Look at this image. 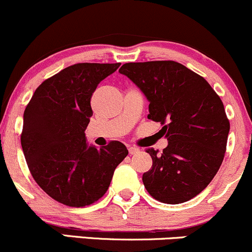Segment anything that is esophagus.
Here are the masks:
<instances>
[{
  "mask_svg": "<svg viewBox=\"0 0 252 252\" xmlns=\"http://www.w3.org/2000/svg\"><path fill=\"white\" fill-rule=\"evenodd\" d=\"M128 151H129V154H137V153H140V149L137 148V147H129L128 148Z\"/></svg>",
  "mask_w": 252,
  "mask_h": 252,
  "instance_id": "obj_1",
  "label": "esophagus"
}]
</instances>
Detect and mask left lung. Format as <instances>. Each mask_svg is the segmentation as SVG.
<instances>
[{
    "label": "left lung",
    "mask_w": 252,
    "mask_h": 252,
    "mask_svg": "<svg viewBox=\"0 0 252 252\" xmlns=\"http://www.w3.org/2000/svg\"><path fill=\"white\" fill-rule=\"evenodd\" d=\"M128 76L149 101V120L162 124L168 145L158 154L147 149L153 165L143 173L147 191L160 202L191 200L212 182L226 152L229 122L211 85L175 61L126 63Z\"/></svg>",
    "instance_id": "left-lung-1"
}]
</instances>
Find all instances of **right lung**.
Returning <instances> with one entry per match:
<instances>
[{
	"label": "right lung",
	"mask_w": 252,
	"mask_h": 252,
	"mask_svg": "<svg viewBox=\"0 0 252 252\" xmlns=\"http://www.w3.org/2000/svg\"><path fill=\"white\" fill-rule=\"evenodd\" d=\"M121 63H77L45 80L24 112L21 147L31 175L50 197L70 207L92 204L109 189L128 156L120 141L96 148L85 130L96 86Z\"/></svg>",
	"instance_id": "right-lung-1"
}]
</instances>
